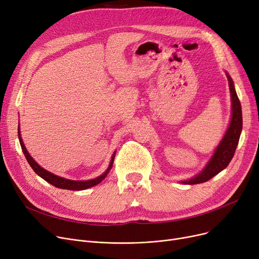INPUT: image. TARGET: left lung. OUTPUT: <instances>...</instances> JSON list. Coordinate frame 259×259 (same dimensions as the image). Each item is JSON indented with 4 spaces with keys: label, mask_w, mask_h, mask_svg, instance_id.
<instances>
[{
    "label": "left lung",
    "mask_w": 259,
    "mask_h": 259,
    "mask_svg": "<svg viewBox=\"0 0 259 259\" xmlns=\"http://www.w3.org/2000/svg\"><path fill=\"white\" fill-rule=\"evenodd\" d=\"M226 75L228 77L231 93V119L229 127L221 143L215 148L214 153L208 160L206 166L201 169L199 173L193 176L192 179L181 181L182 184L195 185L205 183L211 180L213 176L219 174L224 169H226L227 166L230 164L231 159L233 158L242 129V113L241 105L237 97L233 79L231 78L228 72H226Z\"/></svg>",
    "instance_id": "8db88e82"
}]
</instances>
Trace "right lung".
Masks as SVG:
<instances>
[{
    "label": "right lung",
    "mask_w": 259,
    "mask_h": 259,
    "mask_svg": "<svg viewBox=\"0 0 259 259\" xmlns=\"http://www.w3.org/2000/svg\"><path fill=\"white\" fill-rule=\"evenodd\" d=\"M18 134H19V140H20V144L22 147V150L23 153L28 161V164L30 165V167L33 169V171L39 176V178H42L43 180H45L47 183L51 184L52 186L60 188V189H66V190H73V191H79V190H86L88 188H91L93 186H97L98 184H100L103 180H105L106 176L108 175V173L110 172L112 166H113V161H114V156H115V152H113L112 156H111V160H110V164H109L107 170L98 178H95L93 180H88V181H72V180H68L65 178H61L59 175L53 174L49 171H47L46 169H44L43 167H40L37 162L31 157V155L27 151V149L23 143L22 137H21V131H20V124H19V128H18Z\"/></svg>",
    "instance_id": "right-lung-1"
}]
</instances>
